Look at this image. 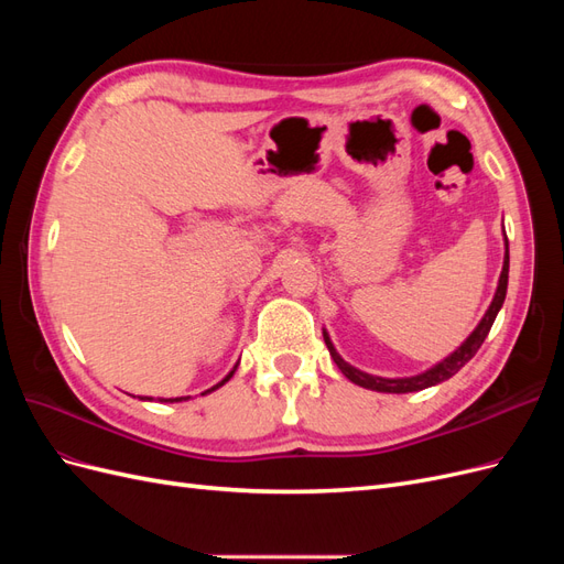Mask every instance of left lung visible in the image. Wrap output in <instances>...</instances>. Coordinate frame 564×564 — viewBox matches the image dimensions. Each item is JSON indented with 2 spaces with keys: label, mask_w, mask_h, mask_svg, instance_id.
<instances>
[{
  "label": "left lung",
  "mask_w": 564,
  "mask_h": 564,
  "mask_svg": "<svg viewBox=\"0 0 564 564\" xmlns=\"http://www.w3.org/2000/svg\"><path fill=\"white\" fill-rule=\"evenodd\" d=\"M508 242V240H506ZM506 289H508V245H506V259H503V270H501V278H499V286H497V294H494V301L489 305V311L485 313L482 322L477 324V329L464 340V346L456 348L447 360H442L440 365H435L433 369H429L425 373H419V377L412 379H381V377H371V373H365L360 369L350 367L346 360H340V355L334 350L329 336H324V344H327L336 367L344 371V377H348L352 383L369 388V390H379V392H414V390H423V388H431L435 383H442L452 379L454 373L464 367L470 357L480 350V346L485 344V338L491 329L494 319H497V313L506 301Z\"/></svg>",
  "instance_id": "obj_1"
}]
</instances>
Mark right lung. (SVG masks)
<instances>
[{"instance_id":"right-lung-1","label":"right lung","mask_w":564,"mask_h":564,"mask_svg":"<svg viewBox=\"0 0 564 564\" xmlns=\"http://www.w3.org/2000/svg\"><path fill=\"white\" fill-rule=\"evenodd\" d=\"M232 373H235V371H230V373H228V377H226V379H224V381H220V383H216V386H214V388H212V390H216V388H218V386H224V383H226V381H228V379H230V377H232ZM207 392H209V390H207ZM181 400H185V398H176V400H164V402H181Z\"/></svg>"}]
</instances>
